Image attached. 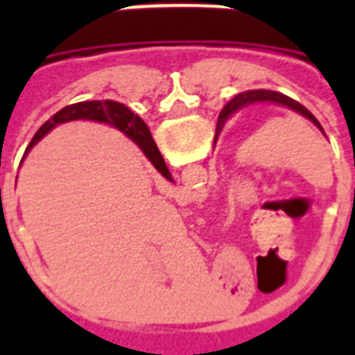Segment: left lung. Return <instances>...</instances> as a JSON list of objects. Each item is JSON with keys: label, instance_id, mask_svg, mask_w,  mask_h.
I'll list each match as a JSON object with an SVG mask.
<instances>
[{"label": "left lung", "instance_id": "left-lung-1", "mask_svg": "<svg viewBox=\"0 0 355 355\" xmlns=\"http://www.w3.org/2000/svg\"><path fill=\"white\" fill-rule=\"evenodd\" d=\"M253 102H277V104H283V106H289L291 110H295V112H298V114H302L304 117H308L310 121H313V123L318 125L321 129L320 121L315 119V117L308 112V110L300 104V102L293 101V98H289V96H285V94L282 93H275V91H266V89H259V91H247V93H239L236 98H232L226 106H224V110L220 112V116H218V125H216V132L223 129L224 121L228 119V116H232L234 112H238L239 108H243V106H247V104H253ZM323 131V129H321Z\"/></svg>", "mask_w": 355, "mask_h": 355}]
</instances>
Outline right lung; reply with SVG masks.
Returning <instances> with one entry per match:
<instances>
[{"label":"right lung","mask_w":355,"mask_h":355,"mask_svg":"<svg viewBox=\"0 0 355 355\" xmlns=\"http://www.w3.org/2000/svg\"><path fill=\"white\" fill-rule=\"evenodd\" d=\"M72 119H94V121H104V123L117 127L119 131H123L127 137H131L142 148V152L146 154L150 162L154 163V167L162 173L163 177L167 178V180H173L169 169H167V165L163 162L162 154H159V150L155 146V142L152 139V135H150V129L146 127V123L135 112L127 108L125 104H121V102L87 101L76 102V104L66 106V108H62L60 112H57L55 116L51 117L49 121H45L40 127V131L34 135V139L30 142V146L26 148V152L34 146L37 140L42 139L43 135H47L55 125L64 123V121H72Z\"/></svg>","instance_id":"add662e5"}]
</instances>
